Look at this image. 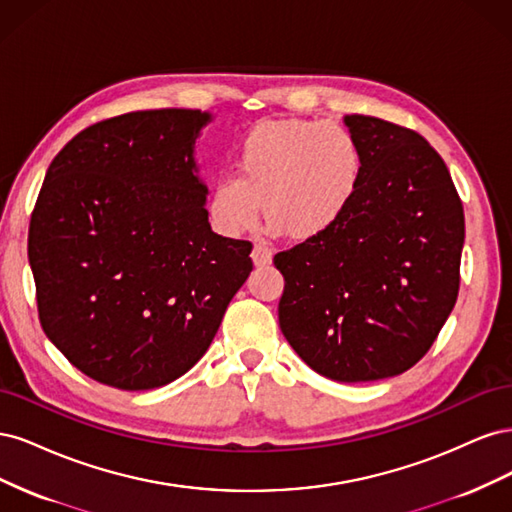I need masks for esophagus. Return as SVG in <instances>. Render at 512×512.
I'll list each match as a JSON object with an SVG mask.
<instances>
[{
    "mask_svg": "<svg viewBox=\"0 0 512 512\" xmlns=\"http://www.w3.org/2000/svg\"><path fill=\"white\" fill-rule=\"evenodd\" d=\"M252 260L256 267H269L273 262V250L267 243H256L254 252H252Z\"/></svg>",
    "mask_w": 512,
    "mask_h": 512,
    "instance_id": "obj_1",
    "label": "esophagus"
}]
</instances>
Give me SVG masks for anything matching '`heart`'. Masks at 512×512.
I'll use <instances>...</instances> for the list:
<instances>
[{"label": "heart", "mask_w": 512, "mask_h": 512, "mask_svg": "<svg viewBox=\"0 0 512 512\" xmlns=\"http://www.w3.org/2000/svg\"><path fill=\"white\" fill-rule=\"evenodd\" d=\"M235 175H222L209 196L211 226L239 237L256 226L262 205L271 232L316 241L344 220L365 175L363 149L333 121H262L232 149Z\"/></svg>", "instance_id": "1"}]
</instances>
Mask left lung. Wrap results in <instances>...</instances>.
I'll use <instances>...</instances> for the list:
<instances>
[{
  "label": "left lung",
  "mask_w": 512,
  "mask_h": 512,
  "mask_svg": "<svg viewBox=\"0 0 512 512\" xmlns=\"http://www.w3.org/2000/svg\"><path fill=\"white\" fill-rule=\"evenodd\" d=\"M365 175L329 235L273 262L284 275L280 329L320 376H399L436 342L459 294L466 220L451 173L425 138L397 123L348 115Z\"/></svg>",
  "instance_id": "8db88e82"
}]
</instances>
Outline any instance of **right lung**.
I'll return each mask as SVG.
<instances>
[{
    "label": "right lung",
    "instance_id": "add662e5",
    "mask_svg": "<svg viewBox=\"0 0 512 512\" xmlns=\"http://www.w3.org/2000/svg\"><path fill=\"white\" fill-rule=\"evenodd\" d=\"M207 113L136 111L76 134L46 170L27 237L38 318L85 376L121 391L183 376L252 271L215 235L194 143Z\"/></svg>",
    "mask_w": 512,
    "mask_h": 512
}]
</instances>
